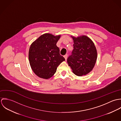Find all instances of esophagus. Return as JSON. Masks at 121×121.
<instances>
[{
  "mask_svg": "<svg viewBox=\"0 0 121 121\" xmlns=\"http://www.w3.org/2000/svg\"><path fill=\"white\" fill-rule=\"evenodd\" d=\"M64 58H65V60H67V57H68V55H67V54H65V55L64 56Z\"/></svg>",
  "mask_w": 121,
  "mask_h": 121,
  "instance_id": "obj_1",
  "label": "esophagus"
}]
</instances>
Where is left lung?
<instances>
[{
    "mask_svg": "<svg viewBox=\"0 0 121 121\" xmlns=\"http://www.w3.org/2000/svg\"><path fill=\"white\" fill-rule=\"evenodd\" d=\"M73 49L67 59L73 73L78 76L86 75L95 66L97 51L93 42L87 36L73 37Z\"/></svg>",
    "mask_w": 121,
    "mask_h": 121,
    "instance_id": "1",
    "label": "left lung"
}]
</instances>
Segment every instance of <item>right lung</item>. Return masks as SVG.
Here are the masks:
<instances>
[{"label":"right lung","instance_id":"obj_1","mask_svg":"<svg viewBox=\"0 0 121 121\" xmlns=\"http://www.w3.org/2000/svg\"><path fill=\"white\" fill-rule=\"evenodd\" d=\"M60 36L45 34L31 45L29 60L31 68L39 77L48 79L55 73L57 68L65 58L60 53L56 43Z\"/></svg>","mask_w":121,"mask_h":121}]
</instances>
